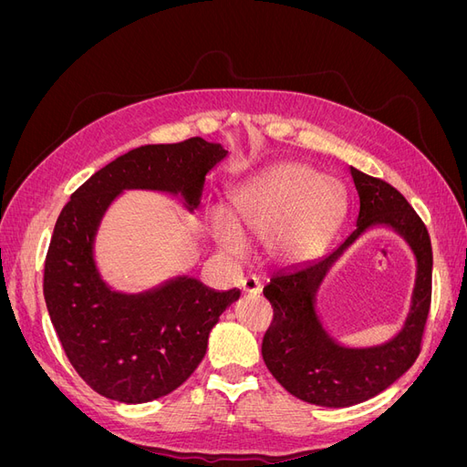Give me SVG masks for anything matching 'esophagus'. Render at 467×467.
Returning a JSON list of instances; mask_svg holds the SVG:
<instances>
[{
    "mask_svg": "<svg viewBox=\"0 0 467 467\" xmlns=\"http://www.w3.org/2000/svg\"><path fill=\"white\" fill-rule=\"evenodd\" d=\"M242 290L245 294H261L263 286H261V280L255 275H249L242 280Z\"/></svg>",
    "mask_w": 467,
    "mask_h": 467,
    "instance_id": "esophagus-1",
    "label": "esophagus"
}]
</instances>
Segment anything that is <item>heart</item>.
Wrapping results in <instances>:
<instances>
[{
	"label": "heart",
	"mask_w": 467,
	"mask_h": 467,
	"mask_svg": "<svg viewBox=\"0 0 467 467\" xmlns=\"http://www.w3.org/2000/svg\"><path fill=\"white\" fill-rule=\"evenodd\" d=\"M230 212L239 230L267 237L273 259L302 263L317 255L337 234L347 214V192L341 181L319 175L314 167L280 163L239 187L230 199ZM234 226L228 216H212L218 245L230 255H242L244 239Z\"/></svg>",
	"instance_id": "obj_1"
}]
</instances>
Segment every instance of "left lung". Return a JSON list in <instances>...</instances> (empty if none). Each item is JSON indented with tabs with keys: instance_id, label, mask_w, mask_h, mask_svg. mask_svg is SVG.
<instances>
[{
	"instance_id": "obj_1",
	"label": "left lung",
	"mask_w": 467,
	"mask_h": 467,
	"mask_svg": "<svg viewBox=\"0 0 467 467\" xmlns=\"http://www.w3.org/2000/svg\"><path fill=\"white\" fill-rule=\"evenodd\" d=\"M358 191L357 230L327 257L276 273L263 288L273 323L263 338V360L278 384L321 407H350L388 389L417 360L432 294V245L417 212L389 182L350 167ZM388 224L414 249L418 278L404 329L391 342L366 349L338 346L322 329L315 296L330 265L366 230Z\"/></svg>"
}]
</instances>
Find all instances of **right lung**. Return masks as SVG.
<instances>
[{
  "instance_id": "right-lung-1",
  "label": "right lung",
  "mask_w": 467,
  "mask_h": 467,
  "mask_svg": "<svg viewBox=\"0 0 467 467\" xmlns=\"http://www.w3.org/2000/svg\"><path fill=\"white\" fill-rule=\"evenodd\" d=\"M225 155L199 136L140 146L91 175L56 220L42 285L48 314L76 372L109 400L146 403L187 381L239 290L216 292L189 276L142 294L110 290L93 259L99 223L126 189L181 192L194 210L206 173Z\"/></svg>"
}]
</instances>
